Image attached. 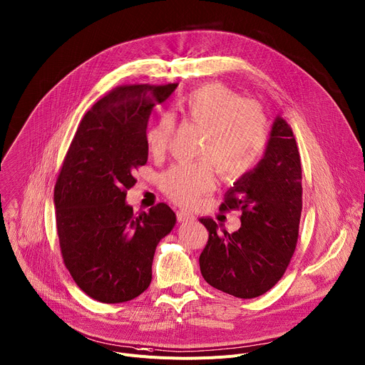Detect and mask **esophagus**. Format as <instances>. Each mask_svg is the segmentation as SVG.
<instances>
[{
    "label": "esophagus",
    "mask_w": 365,
    "mask_h": 365,
    "mask_svg": "<svg viewBox=\"0 0 365 365\" xmlns=\"http://www.w3.org/2000/svg\"><path fill=\"white\" fill-rule=\"evenodd\" d=\"M178 220L179 222H193V220H195V215H193L189 211H186V210H179L178 211Z\"/></svg>",
    "instance_id": "1"
}]
</instances>
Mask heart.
Wrapping results in <instances>:
<instances>
[{"mask_svg":"<svg viewBox=\"0 0 365 365\" xmlns=\"http://www.w3.org/2000/svg\"><path fill=\"white\" fill-rule=\"evenodd\" d=\"M180 117L204 128L197 161L179 163L160 178L161 189L180 205H195L215 183L214 168L225 180H236L258 164L269 140V123L261 107L242 100L220 83H207L176 103ZM170 114L158 115L145 132V147L161 155L173 135Z\"/></svg>","mask_w":365,"mask_h":365,"instance_id":"b5f03b06","label":"heart"}]
</instances>
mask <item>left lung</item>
Listing matches in <instances>:
<instances>
[{"label":"left lung","instance_id":"left-lung-1","mask_svg":"<svg viewBox=\"0 0 365 365\" xmlns=\"http://www.w3.org/2000/svg\"><path fill=\"white\" fill-rule=\"evenodd\" d=\"M302 168L292 128L277 115L262 158L226 192L220 210H240L232 235L210 217L200 218L208 242L200 255L208 284L242 299L270 290L284 274L298 240Z\"/></svg>","mask_w":365,"mask_h":365}]
</instances>
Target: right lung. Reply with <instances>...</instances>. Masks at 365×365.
<instances>
[{
  "instance_id": "1",
  "label": "right lung",
  "mask_w": 365,
  "mask_h": 365,
  "mask_svg": "<svg viewBox=\"0 0 365 365\" xmlns=\"http://www.w3.org/2000/svg\"><path fill=\"white\" fill-rule=\"evenodd\" d=\"M164 86H118L85 114L54 187L61 255L73 280L95 301L126 302L147 290L158 242L176 225L160 202L133 214L126 193L147 164L145 132L153 108L175 92Z\"/></svg>"
}]
</instances>
